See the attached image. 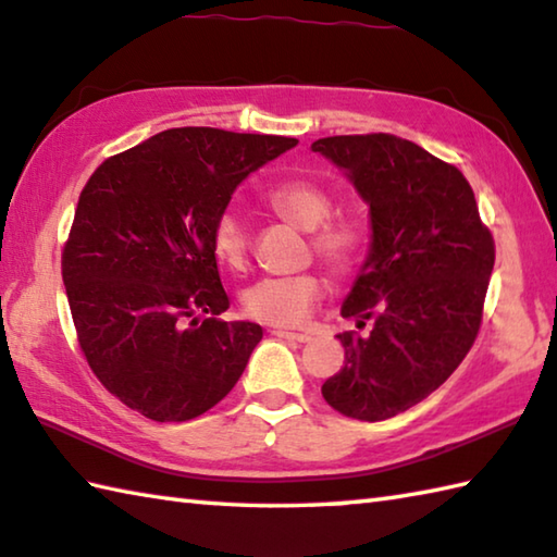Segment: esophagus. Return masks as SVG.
I'll return each instance as SVG.
<instances>
[{"label": "esophagus", "mask_w": 557, "mask_h": 557, "mask_svg": "<svg viewBox=\"0 0 557 557\" xmlns=\"http://www.w3.org/2000/svg\"><path fill=\"white\" fill-rule=\"evenodd\" d=\"M272 333H275L277 338H287V341H297V343H309L311 341L309 333H295V331H282V329L272 331Z\"/></svg>", "instance_id": "obj_1"}]
</instances>
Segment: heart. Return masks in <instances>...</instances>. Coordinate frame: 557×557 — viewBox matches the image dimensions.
<instances>
[{"mask_svg":"<svg viewBox=\"0 0 557 557\" xmlns=\"http://www.w3.org/2000/svg\"><path fill=\"white\" fill-rule=\"evenodd\" d=\"M265 205L287 219L292 226L309 231L313 252L333 270L346 272L356 265L366 248V231L356 216L331 214L333 199L326 187L307 177H289L265 191ZM248 228L236 211L219 214L211 226V256L226 270L248 265ZM326 295V282L317 270L289 277H262L244 292L248 317L272 326L295 329L307 323L319 301Z\"/></svg>","mask_w":557,"mask_h":557,"instance_id":"heart-1","label":"heart"}]
</instances>
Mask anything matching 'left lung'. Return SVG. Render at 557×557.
<instances>
[{"label": "left lung", "instance_id": "1", "mask_svg": "<svg viewBox=\"0 0 557 557\" xmlns=\"http://www.w3.org/2000/svg\"><path fill=\"white\" fill-rule=\"evenodd\" d=\"M313 153L343 168L370 205L372 246L343 319L346 360L321 394L343 417L384 421L446 382L482 326L494 238L458 168L392 134L329 136Z\"/></svg>", "mask_w": 557, "mask_h": 557}]
</instances>
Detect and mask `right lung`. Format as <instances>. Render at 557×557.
<instances>
[{"instance_id":"add662e5","label":"right lung","mask_w":557,"mask_h":557,"mask_svg":"<svg viewBox=\"0 0 557 557\" xmlns=\"http://www.w3.org/2000/svg\"><path fill=\"white\" fill-rule=\"evenodd\" d=\"M297 138L182 126L107 158L79 191L63 248L70 313L109 394L153 421L209 411L262 329L228 323L211 226L252 170Z\"/></svg>"}]
</instances>
